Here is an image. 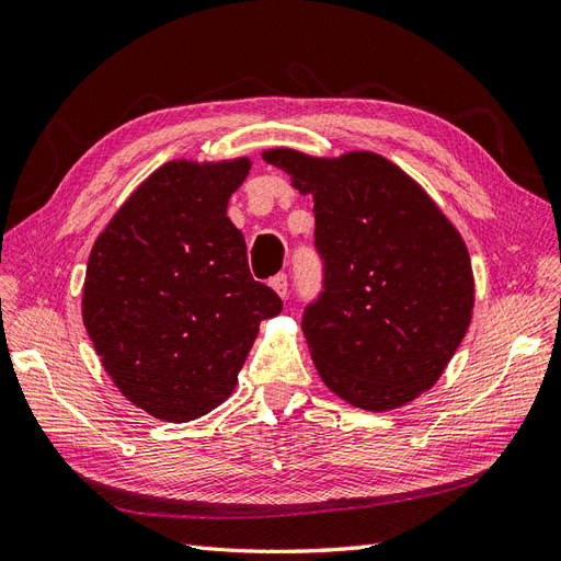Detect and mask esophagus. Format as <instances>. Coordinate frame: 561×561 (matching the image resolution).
<instances>
[{
	"label": "esophagus",
	"instance_id": "esophagus-1",
	"mask_svg": "<svg viewBox=\"0 0 561 561\" xmlns=\"http://www.w3.org/2000/svg\"><path fill=\"white\" fill-rule=\"evenodd\" d=\"M271 287H274L280 297H287V293H290V280H287V274H278L271 278Z\"/></svg>",
	"mask_w": 561,
	"mask_h": 561
}]
</instances>
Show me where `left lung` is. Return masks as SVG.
Wrapping results in <instances>:
<instances>
[{
    "label": "left lung",
    "mask_w": 561,
    "mask_h": 561,
    "mask_svg": "<svg viewBox=\"0 0 561 561\" xmlns=\"http://www.w3.org/2000/svg\"><path fill=\"white\" fill-rule=\"evenodd\" d=\"M264 161L313 194L322 290L301 330L320 379L360 410L412 402L443 375L470 325L474 283L461 236L396 163L295 149Z\"/></svg>",
    "instance_id": "left-lung-1"
}]
</instances>
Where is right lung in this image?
<instances>
[{"label":"right lung","mask_w":561,"mask_h":561,"mask_svg":"<svg viewBox=\"0 0 561 561\" xmlns=\"http://www.w3.org/2000/svg\"><path fill=\"white\" fill-rule=\"evenodd\" d=\"M248 171V159L163 163L91 250L83 325L116 388L157 419L184 423L222 404L260 322L283 311L227 217Z\"/></svg>","instance_id":"add662e5"}]
</instances>
